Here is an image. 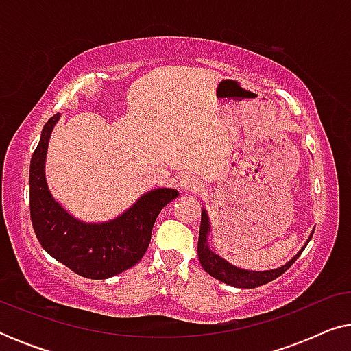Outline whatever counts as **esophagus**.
Listing matches in <instances>:
<instances>
[{
    "label": "esophagus",
    "instance_id": "esophagus-1",
    "mask_svg": "<svg viewBox=\"0 0 351 351\" xmlns=\"http://www.w3.org/2000/svg\"><path fill=\"white\" fill-rule=\"evenodd\" d=\"M179 186H180L182 190H185V191H196V190L201 189V182L196 179L195 176L184 174V176H180Z\"/></svg>",
    "mask_w": 351,
    "mask_h": 351
}]
</instances>
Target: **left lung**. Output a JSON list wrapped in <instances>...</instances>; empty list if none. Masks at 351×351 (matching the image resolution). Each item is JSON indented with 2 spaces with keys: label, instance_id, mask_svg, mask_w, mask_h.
Instances as JSON below:
<instances>
[{
  "label": "left lung",
  "instance_id": "left-lung-1",
  "mask_svg": "<svg viewBox=\"0 0 351 351\" xmlns=\"http://www.w3.org/2000/svg\"><path fill=\"white\" fill-rule=\"evenodd\" d=\"M210 233V223L208 213L203 209L201 210V227H199V238H198V257L201 267L204 268V271H208L210 276H214L215 280L225 282V285L234 286V287H243V289H252V287L267 285L273 280H276L278 276L282 275L287 268H289L292 263H294L299 256L304 251V247L297 252L295 257H292L289 262L285 263V265L280 268H275V270H267V271H252V270H243V268L234 267L232 263L225 261L217 254L213 252L208 246V237Z\"/></svg>",
  "mask_w": 351,
  "mask_h": 351
}]
</instances>
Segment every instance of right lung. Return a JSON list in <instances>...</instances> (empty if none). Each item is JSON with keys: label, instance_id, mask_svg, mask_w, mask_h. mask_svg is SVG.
Masks as SVG:
<instances>
[{"label": "right lung", "instance_id": "right-lung-1", "mask_svg": "<svg viewBox=\"0 0 351 351\" xmlns=\"http://www.w3.org/2000/svg\"><path fill=\"white\" fill-rule=\"evenodd\" d=\"M60 113L49 118L30 162V217L41 247L71 271L90 280L123 273L147 252L161 209L179 196L174 189H155L141 196L117 219L88 223L75 219L51 195L46 182V153Z\"/></svg>", "mask_w": 351, "mask_h": 351}]
</instances>
